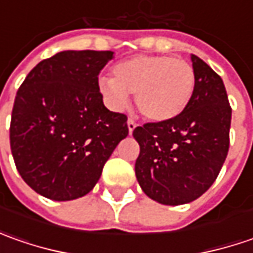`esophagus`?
Segmentation results:
<instances>
[{"mask_svg":"<svg viewBox=\"0 0 253 253\" xmlns=\"http://www.w3.org/2000/svg\"><path fill=\"white\" fill-rule=\"evenodd\" d=\"M136 126H138V124L133 121V120H128V131H129V135L133 132V129H135Z\"/></svg>","mask_w":253,"mask_h":253,"instance_id":"34e87169","label":"esophagus"}]
</instances>
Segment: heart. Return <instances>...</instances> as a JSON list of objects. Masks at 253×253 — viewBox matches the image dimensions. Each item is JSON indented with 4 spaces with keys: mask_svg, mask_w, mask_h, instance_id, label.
<instances>
[{
    "mask_svg": "<svg viewBox=\"0 0 253 253\" xmlns=\"http://www.w3.org/2000/svg\"><path fill=\"white\" fill-rule=\"evenodd\" d=\"M112 77H101L98 90L114 110H124L135 92L139 111L151 121L166 122L189 107L196 91L193 66L163 54H138L115 64Z\"/></svg>",
    "mask_w": 253,
    "mask_h": 253,
    "instance_id": "obj_1",
    "label": "heart"
}]
</instances>
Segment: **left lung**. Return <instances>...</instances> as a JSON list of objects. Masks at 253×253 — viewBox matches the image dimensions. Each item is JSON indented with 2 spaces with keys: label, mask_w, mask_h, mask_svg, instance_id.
<instances>
[{
  "label": "left lung",
  "mask_w": 253,
  "mask_h": 253,
  "mask_svg": "<svg viewBox=\"0 0 253 253\" xmlns=\"http://www.w3.org/2000/svg\"><path fill=\"white\" fill-rule=\"evenodd\" d=\"M196 91L189 107L166 122L133 129L139 143L135 174L143 193L165 206L203 196L215 181L229 148L231 107L221 77L191 54Z\"/></svg>",
  "instance_id": "1"
}]
</instances>
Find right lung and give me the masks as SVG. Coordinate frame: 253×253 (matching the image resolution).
Listing matches in <instances>:
<instances>
[{
    "instance_id": "right-lung-1",
    "label": "right lung",
    "mask_w": 253,
    "mask_h": 253,
    "mask_svg": "<svg viewBox=\"0 0 253 253\" xmlns=\"http://www.w3.org/2000/svg\"><path fill=\"white\" fill-rule=\"evenodd\" d=\"M111 50H63L38 63L16 92L9 142L16 169L38 194L69 201L90 193L117 145L126 115L110 111L98 74Z\"/></svg>"
}]
</instances>
